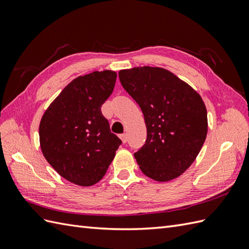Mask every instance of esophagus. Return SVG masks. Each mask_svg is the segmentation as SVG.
I'll list each match as a JSON object with an SVG mask.
<instances>
[{"label": "esophagus", "instance_id": "34e87169", "mask_svg": "<svg viewBox=\"0 0 249 249\" xmlns=\"http://www.w3.org/2000/svg\"><path fill=\"white\" fill-rule=\"evenodd\" d=\"M120 138L122 139V141H123V143H126V142H127V135L126 134L120 135Z\"/></svg>", "mask_w": 249, "mask_h": 249}]
</instances>
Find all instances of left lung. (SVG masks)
I'll list each match as a JSON object with an SVG mask.
<instances>
[{
    "instance_id": "left-lung-1",
    "label": "left lung",
    "mask_w": 249,
    "mask_h": 249,
    "mask_svg": "<svg viewBox=\"0 0 249 249\" xmlns=\"http://www.w3.org/2000/svg\"><path fill=\"white\" fill-rule=\"evenodd\" d=\"M119 78L144 115L146 140L135 153L146 177L168 182L181 176L198 156L208 134V113L200 95L160 67L120 71Z\"/></svg>"
}]
</instances>
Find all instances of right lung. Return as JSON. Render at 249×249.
Here are the masks:
<instances>
[{"label":"right lung","instance_id":"obj_1","mask_svg":"<svg viewBox=\"0 0 249 249\" xmlns=\"http://www.w3.org/2000/svg\"><path fill=\"white\" fill-rule=\"evenodd\" d=\"M115 80L112 71L73 79L41 118V152L52 168L73 184L92 186L99 182L122 144L100 110Z\"/></svg>","mask_w":249,"mask_h":249}]
</instances>
